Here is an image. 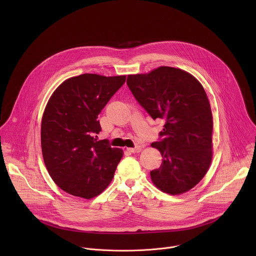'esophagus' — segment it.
Wrapping results in <instances>:
<instances>
[{
	"label": "esophagus",
	"instance_id": "1",
	"mask_svg": "<svg viewBox=\"0 0 256 256\" xmlns=\"http://www.w3.org/2000/svg\"><path fill=\"white\" fill-rule=\"evenodd\" d=\"M126 150L130 153H138L142 151V147L140 146H136V147H134V148H128Z\"/></svg>",
	"mask_w": 256,
	"mask_h": 256
}]
</instances>
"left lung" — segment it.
Here are the masks:
<instances>
[{"mask_svg": "<svg viewBox=\"0 0 256 256\" xmlns=\"http://www.w3.org/2000/svg\"><path fill=\"white\" fill-rule=\"evenodd\" d=\"M126 84L152 118L165 122L163 140L151 144L163 157L150 172L154 186L171 196L190 190L212 158V114L202 85L186 70L165 66L128 75Z\"/></svg>", "mask_w": 256, "mask_h": 256, "instance_id": "left-lung-1", "label": "left lung"}]
</instances>
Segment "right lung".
Segmentation results:
<instances>
[{"instance_id":"obj_1","label":"right lung","mask_w":256,"mask_h":256,"mask_svg":"<svg viewBox=\"0 0 256 256\" xmlns=\"http://www.w3.org/2000/svg\"><path fill=\"white\" fill-rule=\"evenodd\" d=\"M126 78L72 77L48 99L42 120V156L52 179L66 194L90 200L110 184L124 151L94 136L101 130L98 114Z\"/></svg>"}]
</instances>
